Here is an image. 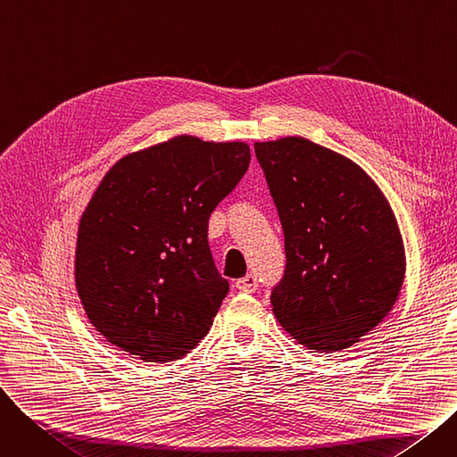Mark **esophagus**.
<instances>
[{
  "label": "esophagus",
  "instance_id": "1",
  "mask_svg": "<svg viewBox=\"0 0 457 457\" xmlns=\"http://www.w3.org/2000/svg\"><path fill=\"white\" fill-rule=\"evenodd\" d=\"M257 287H259V281H257L255 274H246L245 278L237 279V289L243 293H255Z\"/></svg>",
  "mask_w": 457,
  "mask_h": 457
}]
</instances>
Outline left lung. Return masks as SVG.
<instances>
[{"instance_id": "8db88e82", "label": "left lung", "mask_w": 457, "mask_h": 457, "mask_svg": "<svg viewBox=\"0 0 457 457\" xmlns=\"http://www.w3.org/2000/svg\"><path fill=\"white\" fill-rule=\"evenodd\" d=\"M285 235L276 319L309 350L337 352L393 309L405 274L395 214L350 159L302 137L255 142Z\"/></svg>"}]
</instances>
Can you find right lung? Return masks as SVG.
Masks as SVG:
<instances>
[{"mask_svg": "<svg viewBox=\"0 0 457 457\" xmlns=\"http://www.w3.org/2000/svg\"><path fill=\"white\" fill-rule=\"evenodd\" d=\"M248 164V144L183 135L105 174L79 222L76 287L111 345L162 363L205 337L229 291L209 250V216Z\"/></svg>", "mask_w": 457, "mask_h": 457, "instance_id": "obj_1", "label": "right lung"}]
</instances>
